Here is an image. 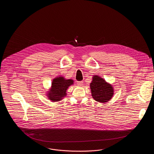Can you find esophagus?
I'll return each mask as SVG.
<instances>
[{"label":"esophagus","mask_w":154,"mask_h":154,"mask_svg":"<svg viewBox=\"0 0 154 154\" xmlns=\"http://www.w3.org/2000/svg\"><path fill=\"white\" fill-rule=\"evenodd\" d=\"M77 85L79 86H82L83 85V81H78L77 82Z\"/></svg>","instance_id":"1"}]
</instances>
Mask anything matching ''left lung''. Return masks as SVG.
Masks as SVG:
<instances>
[{"mask_svg":"<svg viewBox=\"0 0 154 154\" xmlns=\"http://www.w3.org/2000/svg\"><path fill=\"white\" fill-rule=\"evenodd\" d=\"M90 88L92 97L98 102H107L114 95L112 85L97 75L92 77V81L90 83Z\"/></svg>","mask_w":154,"mask_h":154,"instance_id":"8db88e82","label":"left lung"}]
</instances>
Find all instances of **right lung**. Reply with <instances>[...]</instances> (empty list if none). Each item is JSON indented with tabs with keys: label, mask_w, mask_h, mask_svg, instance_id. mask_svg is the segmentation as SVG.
<instances>
[{
	"label": "right lung",
	"mask_w": 154,
	"mask_h": 154,
	"mask_svg": "<svg viewBox=\"0 0 154 154\" xmlns=\"http://www.w3.org/2000/svg\"><path fill=\"white\" fill-rule=\"evenodd\" d=\"M73 80H66L62 76L54 79L51 88L47 93L48 99L52 102L61 100L67 95L66 91L70 85L73 84Z\"/></svg>",
	"instance_id": "right-lung-1"
}]
</instances>
